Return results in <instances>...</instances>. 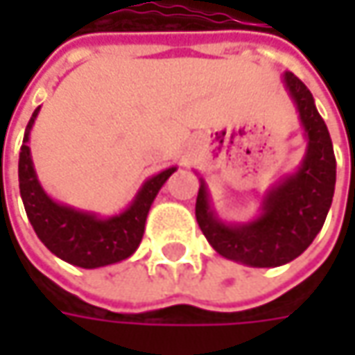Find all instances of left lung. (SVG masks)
Here are the masks:
<instances>
[{
  "label": "left lung",
  "instance_id": "1",
  "mask_svg": "<svg viewBox=\"0 0 355 355\" xmlns=\"http://www.w3.org/2000/svg\"><path fill=\"white\" fill-rule=\"evenodd\" d=\"M304 128L306 152L296 171L263 196L261 213L247 223H225L211 207L207 184L199 178L196 217L215 251L241 265L270 268L300 257L320 233L336 185V157L330 132L316 110L312 92L293 73L282 75Z\"/></svg>",
  "mask_w": 355,
  "mask_h": 355
}]
</instances>
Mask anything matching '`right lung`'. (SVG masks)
Instances as JSON below:
<instances>
[{
	"instance_id": "add662e5",
	"label": "right lung",
	"mask_w": 355,
	"mask_h": 355,
	"mask_svg": "<svg viewBox=\"0 0 355 355\" xmlns=\"http://www.w3.org/2000/svg\"><path fill=\"white\" fill-rule=\"evenodd\" d=\"M39 110L41 106L35 108L25 128L19 152L21 199L37 237L55 257L80 268H101L128 259L142 241L146 217L157 191L178 168L171 166L148 178L128 207L112 217H101L96 213L80 211L59 203L47 196L43 185L39 184L31 150L27 146Z\"/></svg>"
}]
</instances>
